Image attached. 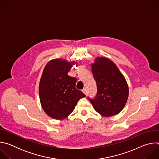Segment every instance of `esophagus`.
I'll list each match as a JSON object with an SVG mask.
<instances>
[{
    "mask_svg": "<svg viewBox=\"0 0 159 159\" xmlns=\"http://www.w3.org/2000/svg\"><path fill=\"white\" fill-rule=\"evenodd\" d=\"M82 92L85 94H87V89L86 88H84L82 89Z\"/></svg>",
    "mask_w": 159,
    "mask_h": 159,
    "instance_id": "1",
    "label": "esophagus"
}]
</instances>
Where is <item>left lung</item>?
I'll list each match as a JSON object with an SVG mask.
<instances>
[{"mask_svg": "<svg viewBox=\"0 0 159 159\" xmlns=\"http://www.w3.org/2000/svg\"><path fill=\"white\" fill-rule=\"evenodd\" d=\"M97 84L94 98H89L94 109L103 116L116 115L125 107L129 94L127 82L115 63L98 57L91 65Z\"/></svg>", "mask_w": 159, "mask_h": 159, "instance_id": "8db88e82", "label": "left lung"}]
</instances>
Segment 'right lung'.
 Instances as JSON below:
<instances>
[{"mask_svg": "<svg viewBox=\"0 0 159 159\" xmlns=\"http://www.w3.org/2000/svg\"><path fill=\"white\" fill-rule=\"evenodd\" d=\"M75 62L53 59L45 66L39 85L40 102L44 111L55 120L71 114L78 101L85 95L76 89L77 79L68 75Z\"/></svg>", "mask_w": 159, "mask_h": 159, "instance_id": "add662e5", "label": "right lung"}]
</instances>
